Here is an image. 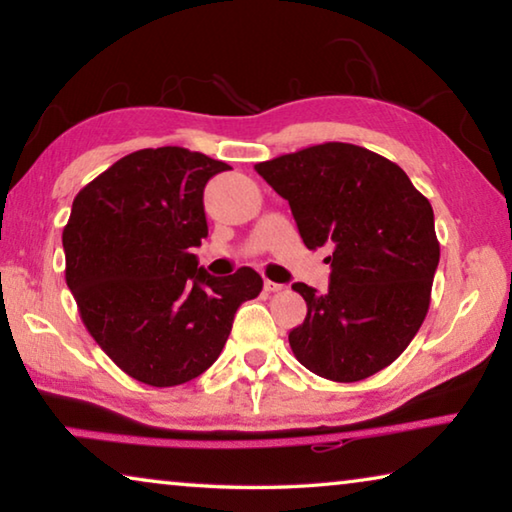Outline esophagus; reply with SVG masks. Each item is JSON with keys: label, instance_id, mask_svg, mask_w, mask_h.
I'll return each mask as SVG.
<instances>
[{"label": "esophagus", "instance_id": "esophagus-1", "mask_svg": "<svg viewBox=\"0 0 512 512\" xmlns=\"http://www.w3.org/2000/svg\"><path fill=\"white\" fill-rule=\"evenodd\" d=\"M264 289H266L268 293H275V291H282L284 287H282V284H277V282H271V280H264Z\"/></svg>", "mask_w": 512, "mask_h": 512}]
</instances>
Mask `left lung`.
I'll list each match as a JSON object with an SVG mask.
<instances>
[{"label":"left lung","mask_w":512,"mask_h":512,"mask_svg":"<svg viewBox=\"0 0 512 512\" xmlns=\"http://www.w3.org/2000/svg\"><path fill=\"white\" fill-rule=\"evenodd\" d=\"M255 171L289 201L305 246L332 248L325 293L293 284L307 302L289 332L296 359L343 384L391 366L429 309L440 259L431 203L395 162L354 144L309 146Z\"/></svg>","instance_id":"left-lung-1"}]
</instances>
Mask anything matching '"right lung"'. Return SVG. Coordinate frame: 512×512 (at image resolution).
Masks as SVG:
<instances>
[{"label":"right lung","instance_id":"1","mask_svg":"<svg viewBox=\"0 0 512 512\" xmlns=\"http://www.w3.org/2000/svg\"><path fill=\"white\" fill-rule=\"evenodd\" d=\"M228 169L180 146L142 149L72 203L63 230L67 287L92 339L142 384L167 388L203 375L241 302L262 291L250 266L214 277L192 253L207 237L203 189Z\"/></svg>","mask_w":512,"mask_h":512}]
</instances>
